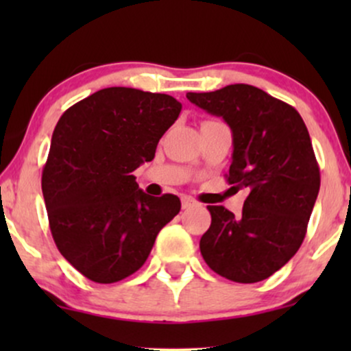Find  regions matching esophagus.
<instances>
[{
    "label": "esophagus",
    "mask_w": 351,
    "mask_h": 351,
    "mask_svg": "<svg viewBox=\"0 0 351 351\" xmlns=\"http://www.w3.org/2000/svg\"><path fill=\"white\" fill-rule=\"evenodd\" d=\"M195 204H196V201L193 198H189V196H183V198H181V206H183V209L193 208Z\"/></svg>",
    "instance_id": "obj_1"
}]
</instances>
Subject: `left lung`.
Segmentation results:
<instances>
[{"label": "left lung", "mask_w": 351, "mask_h": 351, "mask_svg": "<svg viewBox=\"0 0 351 351\" xmlns=\"http://www.w3.org/2000/svg\"><path fill=\"white\" fill-rule=\"evenodd\" d=\"M186 97L231 127L234 152L226 180L249 189L241 216L208 206L211 226L199 241L201 256L229 280L267 279L299 251L320 189L307 127L292 106L247 84Z\"/></svg>", "instance_id": "8db88e82"}]
</instances>
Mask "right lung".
I'll return each instance as SVG.
<instances>
[{
  "label": "right lung",
  "mask_w": 351,
  "mask_h": 351,
  "mask_svg": "<svg viewBox=\"0 0 351 351\" xmlns=\"http://www.w3.org/2000/svg\"><path fill=\"white\" fill-rule=\"evenodd\" d=\"M181 104L171 95L108 87L59 119L43 195L59 252L87 279L112 284L138 271L180 213L175 195H145L132 175L152 162Z\"/></svg>",
  "instance_id": "right-lung-1"
}]
</instances>
